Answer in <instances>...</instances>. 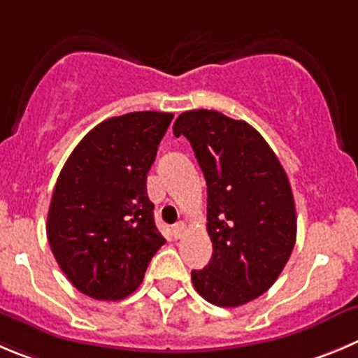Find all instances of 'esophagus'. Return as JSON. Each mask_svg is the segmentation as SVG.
I'll return each instance as SVG.
<instances>
[{
  "instance_id": "34e87169",
  "label": "esophagus",
  "mask_w": 358,
  "mask_h": 358,
  "mask_svg": "<svg viewBox=\"0 0 358 358\" xmlns=\"http://www.w3.org/2000/svg\"><path fill=\"white\" fill-rule=\"evenodd\" d=\"M183 231H185V222H182V220L173 226V236H175V238H182Z\"/></svg>"
}]
</instances>
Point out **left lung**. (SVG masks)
<instances>
[{"label":"left lung","mask_w":358,"mask_h":358,"mask_svg":"<svg viewBox=\"0 0 358 358\" xmlns=\"http://www.w3.org/2000/svg\"><path fill=\"white\" fill-rule=\"evenodd\" d=\"M185 136L206 180L212 259L192 270L196 292L219 307L258 299L275 282L296 240L286 171L262 134L219 111H185L173 125Z\"/></svg>","instance_id":"8db88e82"}]
</instances>
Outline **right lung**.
Segmentation results:
<instances>
[{"instance_id": "1", "label": "right lung", "mask_w": 358, "mask_h": 358, "mask_svg": "<svg viewBox=\"0 0 358 358\" xmlns=\"http://www.w3.org/2000/svg\"><path fill=\"white\" fill-rule=\"evenodd\" d=\"M171 113H127L99 123L63 166L48 240L66 279L96 300H122L143 282L166 243L153 220L146 175Z\"/></svg>"}]
</instances>
